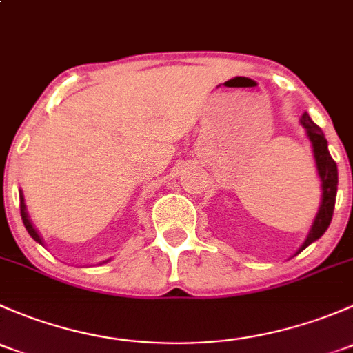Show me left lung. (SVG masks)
<instances>
[{
    "label": "left lung",
    "mask_w": 353,
    "mask_h": 353,
    "mask_svg": "<svg viewBox=\"0 0 353 353\" xmlns=\"http://www.w3.org/2000/svg\"><path fill=\"white\" fill-rule=\"evenodd\" d=\"M301 124L305 128V133H307L309 141H311L312 145V154H314L316 167H318L319 179H321L323 198H321V205H319V212L314 219V223H312L311 230H309V236L305 237L304 244L301 245L297 254L301 251H304L309 244L318 241L319 237L326 232V229H328L331 223V216H333L334 201H336V190H338L336 162L331 159L330 150H328V141H326L321 128H319L316 123H312V119L309 117L307 112L302 114Z\"/></svg>",
    "instance_id": "obj_1"
}]
</instances>
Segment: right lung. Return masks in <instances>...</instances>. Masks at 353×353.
<instances>
[{
    "instance_id": "obj_1",
    "label": "right lung",
    "mask_w": 353,
    "mask_h": 353,
    "mask_svg": "<svg viewBox=\"0 0 353 353\" xmlns=\"http://www.w3.org/2000/svg\"><path fill=\"white\" fill-rule=\"evenodd\" d=\"M20 213H22V220H23L25 229H27V232L30 234L32 239L37 241L39 244L44 245V243H42V237L39 236V232H37V230L34 229V225H32L30 220H28V215H27V210H25V203H23V196H22V193H20Z\"/></svg>"
}]
</instances>
